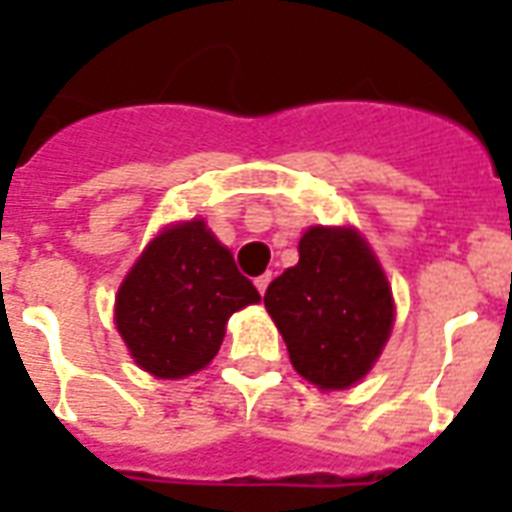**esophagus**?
<instances>
[{"instance_id":"1","label":"esophagus","mask_w":512,"mask_h":512,"mask_svg":"<svg viewBox=\"0 0 512 512\" xmlns=\"http://www.w3.org/2000/svg\"><path fill=\"white\" fill-rule=\"evenodd\" d=\"M268 284H271V273H263V276H257V279H255V287H257V292H260V295H265Z\"/></svg>"}]
</instances>
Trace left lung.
Returning a JSON list of instances; mask_svg holds the SVG:
<instances>
[{"mask_svg": "<svg viewBox=\"0 0 512 512\" xmlns=\"http://www.w3.org/2000/svg\"><path fill=\"white\" fill-rule=\"evenodd\" d=\"M297 249L300 260L271 281L265 308L297 374L321 390H345L388 342L396 316L390 284L356 228L313 225Z\"/></svg>", "mask_w": 512, "mask_h": 512, "instance_id": "obj_1", "label": "left lung"}]
</instances>
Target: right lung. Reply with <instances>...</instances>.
<instances>
[{
	"mask_svg": "<svg viewBox=\"0 0 512 512\" xmlns=\"http://www.w3.org/2000/svg\"><path fill=\"white\" fill-rule=\"evenodd\" d=\"M260 303L207 223L164 228L119 287L114 321L140 369L159 380L199 372L223 345L231 313Z\"/></svg>",
	"mask_w": 512,
	"mask_h": 512,
	"instance_id": "obj_1",
	"label": "right lung"
}]
</instances>
